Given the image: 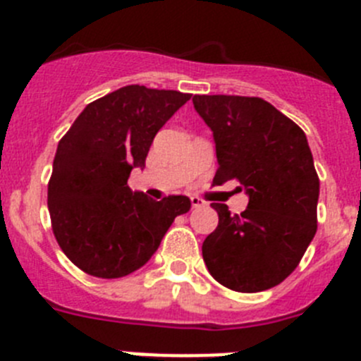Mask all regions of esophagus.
I'll return each mask as SVG.
<instances>
[{
	"label": "esophagus",
	"mask_w": 361,
	"mask_h": 361,
	"mask_svg": "<svg viewBox=\"0 0 361 361\" xmlns=\"http://www.w3.org/2000/svg\"><path fill=\"white\" fill-rule=\"evenodd\" d=\"M204 206H206V202H204L200 197H191V208L199 209V208H204Z\"/></svg>",
	"instance_id": "34e87169"
}]
</instances>
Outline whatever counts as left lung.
Segmentation results:
<instances>
[{"label":"left lung","instance_id":"8db88e82","mask_svg":"<svg viewBox=\"0 0 361 361\" xmlns=\"http://www.w3.org/2000/svg\"><path fill=\"white\" fill-rule=\"evenodd\" d=\"M193 106L215 139L213 186L237 180L250 195L240 215L212 204L219 226L202 244L206 267L233 291L275 288L296 269L317 233L320 180L307 137L260 97L195 95Z\"/></svg>","mask_w":361,"mask_h":361}]
</instances>
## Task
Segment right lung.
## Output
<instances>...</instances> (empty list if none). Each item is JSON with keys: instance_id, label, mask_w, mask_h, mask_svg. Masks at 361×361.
<instances>
[{"instance_id": "add662e5", "label": "right lung", "mask_w": 361, "mask_h": 361, "mask_svg": "<svg viewBox=\"0 0 361 361\" xmlns=\"http://www.w3.org/2000/svg\"><path fill=\"white\" fill-rule=\"evenodd\" d=\"M191 94L123 86L90 103L57 145L49 180L52 231L63 253L97 279H121L148 262L184 195L153 200L128 186L153 137Z\"/></svg>"}]
</instances>
